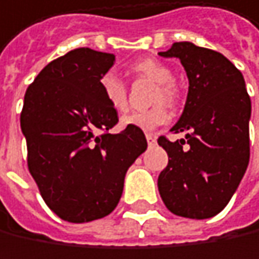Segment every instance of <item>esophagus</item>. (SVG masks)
<instances>
[{
    "instance_id": "1",
    "label": "esophagus",
    "mask_w": 259,
    "mask_h": 259,
    "mask_svg": "<svg viewBox=\"0 0 259 259\" xmlns=\"http://www.w3.org/2000/svg\"><path fill=\"white\" fill-rule=\"evenodd\" d=\"M146 140H148L149 145H154V143H155V136L151 134V133H146Z\"/></svg>"
}]
</instances>
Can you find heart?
Listing matches in <instances>:
<instances>
[{
	"label": "heart",
	"instance_id": "obj_1",
	"mask_svg": "<svg viewBox=\"0 0 259 259\" xmlns=\"http://www.w3.org/2000/svg\"><path fill=\"white\" fill-rule=\"evenodd\" d=\"M133 70L137 73L158 82V89L154 95V102H167L175 104L178 99V92L174 82V73L169 66L161 63L155 59H143L133 65ZM101 92L107 104L117 113H123L128 110V92L125 82L116 76L114 73H107L101 78ZM170 119V113L166 105L157 104L149 110L143 111H133L122 117L123 126H133L139 130H155L157 126H161L167 123Z\"/></svg>",
	"mask_w": 259,
	"mask_h": 259
}]
</instances>
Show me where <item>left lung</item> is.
<instances>
[{
  "instance_id": "left-lung-1",
  "label": "left lung",
  "mask_w": 259,
  "mask_h": 259,
  "mask_svg": "<svg viewBox=\"0 0 259 259\" xmlns=\"http://www.w3.org/2000/svg\"><path fill=\"white\" fill-rule=\"evenodd\" d=\"M160 56L181 60L189 95L170 130L186 139H158L169 155L158 192L174 214L209 219L228 205L247 169L250 98L241 72L217 51L177 42Z\"/></svg>"
}]
</instances>
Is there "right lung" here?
<instances>
[{"mask_svg": "<svg viewBox=\"0 0 259 259\" xmlns=\"http://www.w3.org/2000/svg\"><path fill=\"white\" fill-rule=\"evenodd\" d=\"M113 63V54L78 48L48 63L25 92L28 170L45 203L70 223L108 215L128 167L148 148L139 128L110 133L119 117L99 82Z\"/></svg>", "mask_w": 259, "mask_h": 259, "instance_id": "add662e5", "label": "right lung"}]
</instances>
